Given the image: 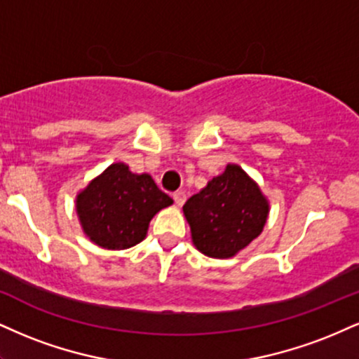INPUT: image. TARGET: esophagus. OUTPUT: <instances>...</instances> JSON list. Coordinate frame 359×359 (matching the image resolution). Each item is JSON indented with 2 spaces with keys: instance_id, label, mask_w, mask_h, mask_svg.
I'll return each mask as SVG.
<instances>
[{
  "instance_id": "1",
  "label": "esophagus",
  "mask_w": 359,
  "mask_h": 359,
  "mask_svg": "<svg viewBox=\"0 0 359 359\" xmlns=\"http://www.w3.org/2000/svg\"><path fill=\"white\" fill-rule=\"evenodd\" d=\"M174 201H175V204L177 205H184V202H185V198H187V196H185V192L184 191H177V192H174Z\"/></svg>"
}]
</instances>
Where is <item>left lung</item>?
I'll return each instance as SVG.
<instances>
[{
	"label": "left lung",
	"instance_id": "left-lung-1",
	"mask_svg": "<svg viewBox=\"0 0 359 359\" xmlns=\"http://www.w3.org/2000/svg\"><path fill=\"white\" fill-rule=\"evenodd\" d=\"M267 214V198L236 163H229L224 174L184 204L194 245L215 259L236 256L252 243L264 229Z\"/></svg>",
	"mask_w": 359,
	"mask_h": 359
}]
</instances>
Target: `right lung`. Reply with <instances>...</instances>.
Instances as JSON below:
<instances>
[{
	"mask_svg": "<svg viewBox=\"0 0 359 359\" xmlns=\"http://www.w3.org/2000/svg\"><path fill=\"white\" fill-rule=\"evenodd\" d=\"M172 202L149 174H132L118 162L76 196V214L92 243L120 250L142 243L154 215Z\"/></svg>",
	"mask_w": 359,
	"mask_h": 359,
	"instance_id": "obj_1",
	"label": "right lung"
}]
</instances>
